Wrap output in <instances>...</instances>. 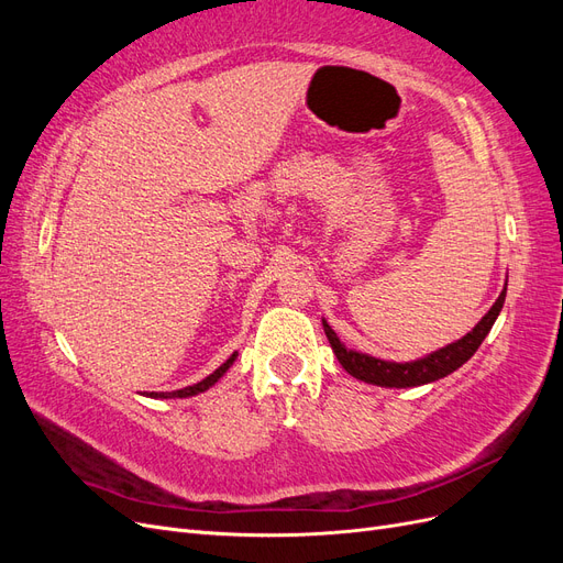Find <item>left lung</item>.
I'll return each instance as SVG.
<instances>
[{
  "instance_id": "8db88e82",
  "label": "left lung",
  "mask_w": 563,
  "mask_h": 563,
  "mask_svg": "<svg viewBox=\"0 0 563 563\" xmlns=\"http://www.w3.org/2000/svg\"><path fill=\"white\" fill-rule=\"evenodd\" d=\"M505 294H507V288H503V294L498 296L496 302H493V308L482 317V321L476 323V327L467 335L460 338L457 343L441 347V350L424 356V360L406 362V364L383 362V360H376V356L347 350L343 343H340V338L335 335V331L329 327V323L323 319H321V323H323V333H327L329 343L338 356V362L343 364V368L350 373V376L360 378L364 383H371V385H380V387H416V385H424V383H432V380L449 376V373L463 366L470 356L479 350L484 338L488 335L490 327L496 323V319L503 310Z\"/></svg>"
}]
</instances>
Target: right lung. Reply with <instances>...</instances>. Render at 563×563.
<instances>
[{
  "label": "right lung",
  "mask_w": 563,
  "mask_h": 563,
  "mask_svg": "<svg viewBox=\"0 0 563 563\" xmlns=\"http://www.w3.org/2000/svg\"><path fill=\"white\" fill-rule=\"evenodd\" d=\"M236 360V354H232L230 360L225 362V364H220L209 378H203V380H199L197 385H190V387H183V389H176V391H150V397H162V399H185V397H192V395H199V391H203V389H209L213 383H218L220 378H223V373L232 366V362Z\"/></svg>",
  "instance_id": "add662e5"
}]
</instances>
